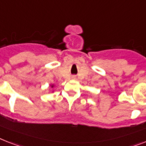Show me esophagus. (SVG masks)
Wrapping results in <instances>:
<instances>
[{"label": "esophagus", "mask_w": 146, "mask_h": 146, "mask_svg": "<svg viewBox=\"0 0 146 146\" xmlns=\"http://www.w3.org/2000/svg\"><path fill=\"white\" fill-rule=\"evenodd\" d=\"M73 78H74V79H75V78H76L75 76H74V77H73Z\"/></svg>", "instance_id": "1"}]
</instances>
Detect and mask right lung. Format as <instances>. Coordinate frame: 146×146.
I'll list each match as a JSON object with an SVG mask.
<instances>
[{
    "label": "right lung",
    "mask_w": 146,
    "mask_h": 146,
    "mask_svg": "<svg viewBox=\"0 0 146 146\" xmlns=\"http://www.w3.org/2000/svg\"><path fill=\"white\" fill-rule=\"evenodd\" d=\"M53 86H54V85H51V87H53Z\"/></svg>",
    "instance_id": "1"
}]
</instances>
